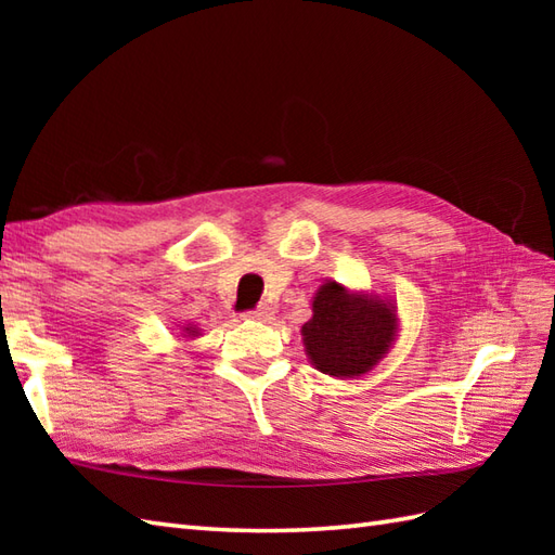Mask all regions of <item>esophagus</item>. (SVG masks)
<instances>
[{
    "mask_svg": "<svg viewBox=\"0 0 555 555\" xmlns=\"http://www.w3.org/2000/svg\"><path fill=\"white\" fill-rule=\"evenodd\" d=\"M245 317H247V320H255V322H271V320H274V312H271V308H267V305H259L257 310L247 312Z\"/></svg>",
    "mask_w": 555,
    "mask_h": 555,
    "instance_id": "esophagus-1",
    "label": "esophagus"
}]
</instances>
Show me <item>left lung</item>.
<instances>
[{
  "mask_svg": "<svg viewBox=\"0 0 555 555\" xmlns=\"http://www.w3.org/2000/svg\"><path fill=\"white\" fill-rule=\"evenodd\" d=\"M310 364L334 379L370 374L400 336L396 302L386 293L348 288L326 279L312 296V317L300 328Z\"/></svg>",
  "mask_w": 555,
  "mask_h": 555,
  "instance_id": "8db88e82",
  "label": "left lung"
}]
</instances>
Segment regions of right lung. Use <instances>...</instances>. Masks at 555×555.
<instances>
[{
	"instance_id": "add662e5",
	"label": "right lung",
	"mask_w": 555,
	"mask_h": 555,
	"mask_svg": "<svg viewBox=\"0 0 555 555\" xmlns=\"http://www.w3.org/2000/svg\"><path fill=\"white\" fill-rule=\"evenodd\" d=\"M203 336V328H199L197 324H193V322H188V324H176V338L179 340H195V338H199Z\"/></svg>"
}]
</instances>
